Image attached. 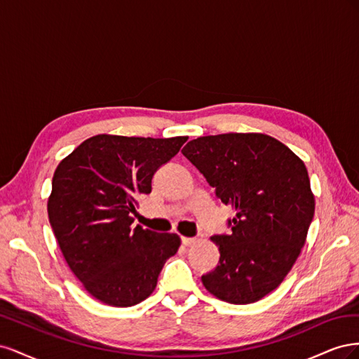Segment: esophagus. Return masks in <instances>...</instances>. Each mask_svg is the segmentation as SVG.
<instances>
[{
	"label": "esophagus",
	"instance_id": "esophagus-1",
	"mask_svg": "<svg viewBox=\"0 0 359 359\" xmlns=\"http://www.w3.org/2000/svg\"><path fill=\"white\" fill-rule=\"evenodd\" d=\"M198 240L196 238H189V236H181V243L184 244V245H191V244H194L196 243Z\"/></svg>",
	"mask_w": 359,
	"mask_h": 359
}]
</instances>
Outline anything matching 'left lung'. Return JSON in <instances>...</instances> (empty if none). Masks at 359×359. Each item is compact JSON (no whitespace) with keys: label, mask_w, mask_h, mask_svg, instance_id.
Listing matches in <instances>:
<instances>
[{"label":"left lung","mask_w":359,"mask_h":359,"mask_svg":"<svg viewBox=\"0 0 359 359\" xmlns=\"http://www.w3.org/2000/svg\"><path fill=\"white\" fill-rule=\"evenodd\" d=\"M182 156L235 210L229 235H214L220 260L202 276L205 289L231 304H250L273 292L295 264L314 215V196L302 160L262 133L193 139Z\"/></svg>","instance_id":"1"}]
</instances>
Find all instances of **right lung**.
<instances>
[{
	"label": "right lung",
	"mask_w": 359,
	"mask_h": 359,
	"mask_svg": "<svg viewBox=\"0 0 359 359\" xmlns=\"http://www.w3.org/2000/svg\"><path fill=\"white\" fill-rule=\"evenodd\" d=\"M186 136L169 139L97 135L64 158L52 178L48 215L73 274L107 306L148 298L177 233L133 226L132 212L151 193L158 168L178 154Z\"/></svg>",
	"instance_id": "right-lung-1"
}]
</instances>
